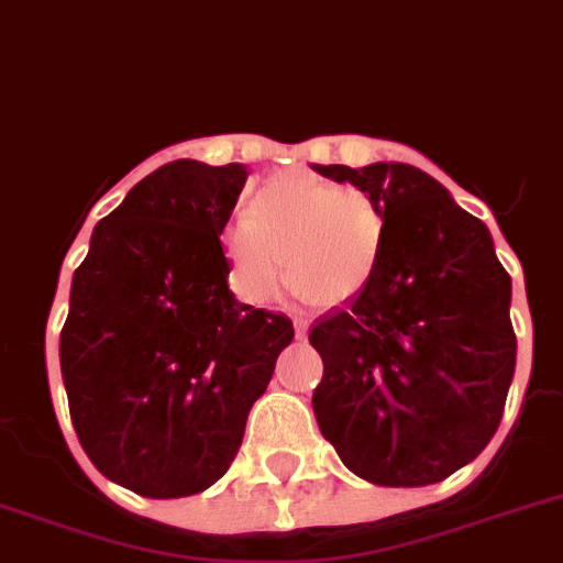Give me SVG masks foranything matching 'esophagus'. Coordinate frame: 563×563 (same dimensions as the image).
Segmentation results:
<instances>
[{
    "mask_svg": "<svg viewBox=\"0 0 563 563\" xmlns=\"http://www.w3.org/2000/svg\"><path fill=\"white\" fill-rule=\"evenodd\" d=\"M292 328H296V339H307L310 321H307V319H296V321H292Z\"/></svg>",
    "mask_w": 563,
    "mask_h": 563,
    "instance_id": "esophagus-1",
    "label": "esophagus"
}]
</instances>
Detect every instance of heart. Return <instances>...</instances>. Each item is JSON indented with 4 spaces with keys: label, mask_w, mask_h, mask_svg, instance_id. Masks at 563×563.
<instances>
[{
    "label": "heart",
    "mask_w": 563,
    "mask_h": 563,
    "mask_svg": "<svg viewBox=\"0 0 563 563\" xmlns=\"http://www.w3.org/2000/svg\"><path fill=\"white\" fill-rule=\"evenodd\" d=\"M382 242V210L364 190L301 173L267 181L222 228L230 285L250 305L276 299L287 267L307 301L344 305L367 287Z\"/></svg>",
    "instance_id": "b5f03b06"
}]
</instances>
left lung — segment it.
Instances as JSON below:
<instances>
[{"label": "left lung", "instance_id": "obj_1", "mask_svg": "<svg viewBox=\"0 0 563 563\" xmlns=\"http://www.w3.org/2000/svg\"><path fill=\"white\" fill-rule=\"evenodd\" d=\"M376 201L378 264L344 310L319 319L321 435L378 487L444 482L496 435L516 373L512 282L482 219L401 162L313 165Z\"/></svg>", "mask_w": 563, "mask_h": 563}]
</instances>
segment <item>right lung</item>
<instances>
[{
	"mask_svg": "<svg viewBox=\"0 0 563 563\" xmlns=\"http://www.w3.org/2000/svg\"><path fill=\"white\" fill-rule=\"evenodd\" d=\"M247 167L167 162L93 228L70 282L59 362L93 467L147 498L228 473L292 321L235 301L222 228Z\"/></svg>",
	"mask_w": 563,
	"mask_h": 563,
	"instance_id": "obj_1",
	"label": "right lung"
}]
</instances>
